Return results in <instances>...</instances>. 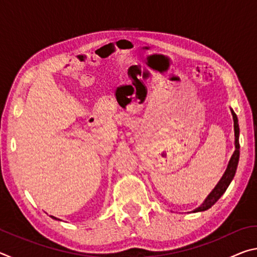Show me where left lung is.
I'll list each match as a JSON object with an SVG mask.
<instances>
[{
    "label": "left lung",
    "mask_w": 257,
    "mask_h": 257,
    "mask_svg": "<svg viewBox=\"0 0 257 257\" xmlns=\"http://www.w3.org/2000/svg\"><path fill=\"white\" fill-rule=\"evenodd\" d=\"M231 113H232V118H233L234 147H236V150H234L231 159H230V161H229L227 170H225V172L223 173L222 178H221L220 181L217 182V185L214 187V189L211 191L210 195L206 197L205 201L203 202L202 205L198 206L197 208H195L193 212L206 211V210H208V208L214 205V204L219 201V198L224 194V191L227 190V188L230 185V182H231L233 179L234 173H236L238 161H239V154H240V152H239V149H240V145H239V124H238V118H237L236 113H234L232 110H231Z\"/></svg>",
    "instance_id": "8db88e82"
}]
</instances>
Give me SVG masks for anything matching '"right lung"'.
Here are the masks:
<instances>
[{
	"label": "right lung",
	"instance_id": "right-lung-1",
	"mask_svg": "<svg viewBox=\"0 0 257 257\" xmlns=\"http://www.w3.org/2000/svg\"><path fill=\"white\" fill-rule=\"evenodd\" d=\"M51 217H53V219H55V220H59V219H56V217H54V216H52V215H51Z\"/></svg>",
	"mask_w": 257,
	"mask_h": 257
}]
</instances>
